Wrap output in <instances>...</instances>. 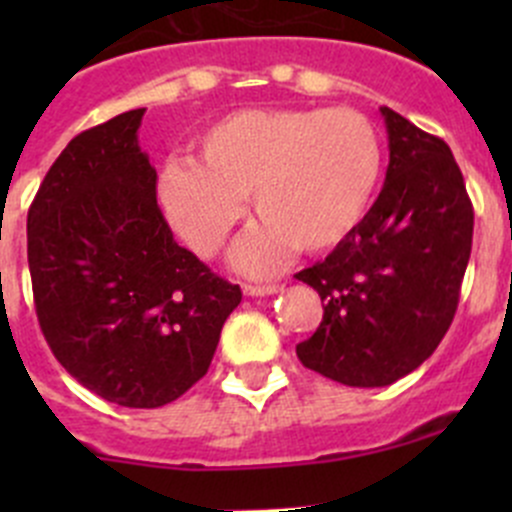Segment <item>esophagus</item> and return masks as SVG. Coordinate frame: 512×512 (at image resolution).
Listing matches in <instances>:
<instances>
[{
    "label": "esophagus",
    "instance_id": "1",
    "mask_svg": "<svg viewBox=\"0 0 512 512\" xmlns=\"http://www.w3.org/2000/svg\"><path fill=\"white\" fill-rule=\"evenodd\" d=\"M247 297H267V294H277L282 289V285H245Z\"/></svg>",
    "mask_w": 512,
    "mask_h": 512
}]
</instances>
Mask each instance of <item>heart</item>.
Wrapping results in <instances>:
<instances>
[{
    "label": "heart",
    "instance_id": "1",
    "mask_svg": "<svg viewBox=\"0 0 512 512\" xmlns=\"http://www.w3.org/2000/svg\"><path fill=\"white\" fill-rule=\"evenodd\" d=\"M379 133L352 108H247L198 138V163L173 158L158 200L173 230L200 257H215L245 215L262 220L235 250L250 275L280 267L289 247L334 250L364 220L381 178Z\"/></svg>",
    "mask_w": 512,
    "mask_h": 512
}]
</instances>
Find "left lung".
Returning a JSON list of instances; mask_svg holds the SVG:
<instances>
[{
	"mask_svg": "<svg viewBox=\"0 0 512 512\" xmlns=\"http://www.w3.org/2000/svg\"><path fill=\"white\" fill-rule=\"evenodd\" d=\"M389 168L359 227L297 272L322 297L307 369L347 386H389L428 359L456 314L473 242V203L451 148L381 106Z\"/></svg>",
	"mask_w": 512,
	"mask_h": 512,
	"instance_id": "left-lung-1",
	"label": "left lung"
}]
</instances>
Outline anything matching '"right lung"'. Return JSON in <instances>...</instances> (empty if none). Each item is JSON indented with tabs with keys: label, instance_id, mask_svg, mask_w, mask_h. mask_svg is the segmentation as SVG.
Segmentation results:
<instances>
[{
	"label": "right lung",
	"instance_id": "obj_1",
	"mask_svg": "<svg viewBox=\"0 0 512 512\" xmlns=\"http://www.w3.org/2000/svg\"><path fill=\"white\" fill-rule=\"evenodd\" d=\"M143 113L71 138L27 218L46 344L79 384L128 409H158L203 379L242 299L175 242L138 146Z\"/></svg>",
	"mask_w": 512,
	"mask_h": 512
}]
</instances>
